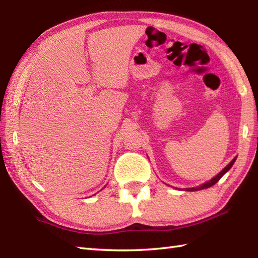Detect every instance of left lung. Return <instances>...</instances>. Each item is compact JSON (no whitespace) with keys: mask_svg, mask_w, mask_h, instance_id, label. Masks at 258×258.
Here are the masks:
<instances>
[{"mask_svg":"<svg viewBox=\"0 0 258 258\" xmlns=\"http://www.w3.org/2000/svg\"><path fill=\"white\" fill-rule=\"evenodd\" d=\"M235 160H236V158H234V160L228 164V165L223 169V171L221 172V173H218L215 177L214 178H212L211 180H208V182H206V183H204L203 185H201V186H197V187H193V188H187V190H200V189H204V188H208V187H211V186H213L214 184H216L218 180L221 179V177L223 176L224 174H225L227 171H229V169H231V167L233 166V164H234V162H235Z\"/></svg>","mask_w":258,"mask_h":258,"instance_id":"left-lung-1","label":"left lung"}]
</instances>
